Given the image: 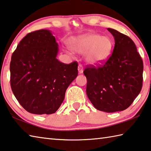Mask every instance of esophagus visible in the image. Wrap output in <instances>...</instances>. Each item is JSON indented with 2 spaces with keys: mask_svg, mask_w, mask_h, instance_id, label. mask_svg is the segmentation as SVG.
<instances>
[{
  "mask_svg": "<svg viewBox=\"0 0 151 151\" xmlns=\"http://www.w3.org/2000/svg\"><path fill=\"white\" fill-rule=\"evenodd\" d=\"M83 66L82 65H81V64H79L78 65V73H80V74H81V73H83Z\"/></svg>",
  "mask_w": 151,
  "mask_h": 151,
  "instance_id": "1",
  "label": "esophagus"
}]
</instances>
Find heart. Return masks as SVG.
Listing matches in <instances>:
<instances>
[{
    "mask_svg": "<svg viewBox=\"0 0 151 151\" xmlns=\"http://www.w3.org/2000/svg\"><path fill=\"white\" fill-rule=\"evenodd\" d=\"M71 48L78 53H85L88 63L96 66L108 59L113 49V42L108 36L88 34L74 39Z\"/></svg>",
    "mask_w": 151,
    "mask_h": 151,
    "instance_id": "1",
    "label": "heart"
}]
</instances>
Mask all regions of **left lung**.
Masks as SVG:
<instances>
[{"label": "left lung", "mask_w": 151, "mask_h": 151, "mask_svg": "<svg viewBox=\"0 0 151 151\" xmlns=\"http://www.w3.org/2000/svg\"><path fill=\"white\" fill-rule=\"evenodd\" d=\"M113 35V53L104 65L88 66L86 94L96 108L112 113L125 110L140 93L143 63L135 43L129 37L108 28Z\"/></svg>", "instance_id": "left-lung-1"}]
</instances>
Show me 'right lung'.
<instances>
[{
    "label": "right lung",
    "instance_id": "obj_1",
    "mask_svg": "<svg viewBox=\"0 0 151 151\" xmlns=\"http://www.w3.org/2000/svg\"><path fill=\"white\" fill-rule=\"evenodd\" d=\"M58 51L51 32L40 29L27 34L12 53L11 88L29 113H55L63 102L68 86L78 75V63L60 62L56 58Z\"/></svg>",
    "mask_w": 151,
    "mask_h": 151
}]
</instances>
